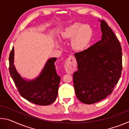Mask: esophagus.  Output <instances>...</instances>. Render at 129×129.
<instances>
[{
	"mask_svg": "<svg viewBox=\"0 0 129 129\" xmlns=\"http://www.w3.org/2000/svg\"><path fill=\"white\" fill-rule=\"evenodd\" d=\"M76 66V61L73 56H70L65 62V69L67 72L71 74L75 71Z\"/></svg>",
	"mask_w": 129,
	"mask_h": 129,
	"instance_id": "esophagus-1",
	"label": "esophagus"
}]
</instances>
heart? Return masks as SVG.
<instances>
[{"label":"heart","mask_w":129,"mask_h":129,"mask_svg":"<svg viewBox=\"0 0 129 129\" xmlns=\"http://www.w3.org/2000/svg\"><path fill=\"white\" fill-rule=\"evenodd\" d=\"M92 34V29L89 25L75 23L63 30L61 34V39L63 40L72 39V48L76 51H82L88 46Z\"/></svg>","instance_id":"b5f03b06"}]
</instances>
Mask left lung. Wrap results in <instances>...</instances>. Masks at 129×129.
Masks as SVG:
<instances>
[{"mask_svg": "<svg viewBox=\"0 0 129 129\" xmlns=\"http://www.w3.org/2000/svg\"><path fill=\"white\" fill-rule=\"evenodd\" d=\"M101 40L75 54L78 70L73 74L74 88L77 99L86 104L110 94L122 71L121 44L105 20L101 21Z\"/></svg>", "mask_w": 129, "mask_h": 129, "instance_id": "left-lung-1", "label": "left lung"}]
</instances>
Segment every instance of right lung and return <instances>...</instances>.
I'll list each match as a JSON object with an SVG mask.
<instances>
[{"instance_id":"1","label":"right lung","mask_w":129,"mask_h":129,"mask_svg":"<svg viewBox=\"0 0 129 129\" xmlns=\"http://www.w3.org/2000/svg\"><path fill=\"white\" fill-rule=\"evenodd\" d=\"M14 49L9 56L11 76L20 95L27 101L38 105H49L55 101L58 94L60 77L56 72L57 58H50L39 77L34 80L26 81L17 73L14 65Z\"/></svg>"}]
</instances>
